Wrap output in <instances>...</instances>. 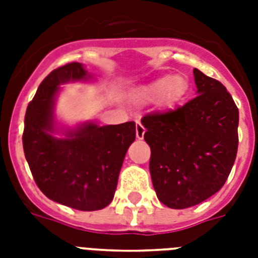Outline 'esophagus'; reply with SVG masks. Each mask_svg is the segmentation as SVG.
I'll return each mask as SVG.
<instances>
[{
	"mask_svg": "<svg viewBox=\"0 0 258 258\" xmlns=\"http://www.w3.org/2000/svg\"><path fill=\"white\" fill-rule=\"evenodd\" d=\"M145 133H146V128L143 127L141 121H137V138L139 141H142L143 138H145Z\"/></svg>",
	"mask_w": 258,
	"mask_h": 258,
	"instance_id": "obj_1",
	"label": "esophagus"
}]
</instances>
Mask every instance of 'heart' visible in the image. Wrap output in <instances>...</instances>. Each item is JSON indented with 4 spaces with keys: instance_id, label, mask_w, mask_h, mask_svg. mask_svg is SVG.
I'll return each instance as SVG.
<instances>
[{
    "instance_id": "heart-1",
    "label": "heart",
    "mask_w": 258,
    "mask_h": 258,
    "mask_svg": "<svg viewBox=\"0 0 258 258\" xmlns=\"http://www.w3.org/2000/svg\"><path fill=\"white\" fill-rule=\"evenodd\" d=\"M187 91V82L182 75H166L154 80L139 91V97L158 99L163 96L167 104H175Z\"/></svg>"
}]
</instances>
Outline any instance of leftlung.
<instances>
[{"label": "left lung", "mask_w": 258, "mask_h": 258, "mask_svg": "<svg viewBox=\"0 0 258 258\" xmlns=\"http://www.w3.org/2000/svg\"><path fill=\"white\" fill-rule=\"evenodd\" d=\"M197 95L175 111L142 119L151 149L150 174L158 200L186 209L216 194L238 147V108L222 84L194 68Z\"/></svg>", "instance_id": "8db88e82"}]
</instances>
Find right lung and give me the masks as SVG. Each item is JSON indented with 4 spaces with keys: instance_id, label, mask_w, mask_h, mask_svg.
I'll return each mask as SVG.
<instances>
[{
    "instance_id": "obj_1",
    "label": "right lung",
    "mask_w": 258,
    "mask_h": 258,
    "mask_svg": "<svg viewBox=\"0 0 258 258\" xmlns=\"http://www.w3.org/2000/svg\"><path fill=\"white\" fill-rule=\"evenodd\" d=\"M80 62L52 71L38 87L25 113L24 153L38 188L49 200L82 212L111 204L125 153L135 141V123L75 127L56 119V100L67 83L91 82Z\"/></svg>"
}]
</instances>
